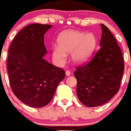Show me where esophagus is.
Instances as JSON below:
<instances>
[{"label":"esophagus","mask_w":131,"mask_h":131,"mask_svg":"<svg viewBox=\"0 0 131 131\" xmlns=\"http://www.w3.org/2000/svg\"><path fill=\"white\" fill-rule=\"evenodd\" d=\"M66 75H67V77L70 76V75H71V71H69V70H67V71H66Z\"/></svg>","instance_id":"obj_1"}]
</instances>
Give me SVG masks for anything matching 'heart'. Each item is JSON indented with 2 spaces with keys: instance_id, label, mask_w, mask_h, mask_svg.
I'll return each mask as SVG.
<instances>
[{
  "instance_id": "obj_1",
  "label": "heart",
  "mask_w": 131,
  "mask_h": 131,
  "mask_svg": "<svg viewBox=\"0 0 131 131\" xmlns=\"http://www.w3.org/2000/svg\"><path fill=\"white\" fill-rule=\"evenodd\" d=\"M58 46H54L52 55L58 63L63 64L67 59V53L71 52V60L75 64H81L88 60L93 51L96 39L93 34H85L77 31H68L60 35Z\"/></svg>"
}]
</instances>
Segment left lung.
<instances>
[{"label":"left lung","instance_id":"1","mask_svg":"<svg viewBox=\"0 0 131 131\" xmlns=\"http://www.w3.org/2000/svg\"><path fill=\"white\" fill-rule=\"evenodd\" d=\"M100 48L91 60L77 67V96L86 107H98L110 100L120 88L124 71L123 54L114 36L101 24Z\"/></svg>","mask_w":131,"mask_h":131}]
</instances>
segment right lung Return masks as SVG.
Masks as SVG:
<instances>
[{"instance_id": "add662e5", "label": "right lung", "mask_w": 131, "mask_h": 131, "mask_svg": "<svg viewBox=\"0 0 131 131\" xmlns=\"http://www.w3.org/2000/svg\"><path fill=\"white\" fill-rule=\"evenodd\" d=\"M49 24H31L16 35L8 50L7 68L13 93L28 106L42 107L51 101L65 71L47 62L44 35Z\"/></svg>"}]
</instances>
